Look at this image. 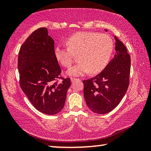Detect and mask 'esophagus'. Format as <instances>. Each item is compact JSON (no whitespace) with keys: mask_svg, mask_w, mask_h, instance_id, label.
<instances>
[{"mask_svg":"<svg viewBox=\"0 0 151 151\" xmlns=\"http://www.w3.org/2000/svg\"><path fill=\"white\" fill-rule=\"evenodd\" d=\"M76 80H79V79L78 78H70L71 82H75Z\"/></svg>","mask_w":151,"mask_h":151,"instance_id":"obj_1","label":"esophagus"}]
</instances>
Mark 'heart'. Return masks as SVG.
Instances as JSON below:
<instances>
[{
  "label": "heart",
  "instance_id": "obj_1",
  "mask_svg": "<svg viewBox=\"0 0 151 151\" xmlns=\"http://www.w3.org/2000/svg\"><path fill=\"white\" fill-rule=\"evenodd\" d=\"M67 47L60 46L54 49L58 63L68 68L73 62V55H77L78 63L67 70L70 76H80L89 72L96 74L108 64L113 50V42L106 34L95 32H78L66 40Z\"/></svg>",
  "mask_w": 151,
  "mask_h": 151
}]
</instances>
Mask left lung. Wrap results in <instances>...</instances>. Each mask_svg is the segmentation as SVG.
<instances>
[{
	"label": "left lung",
	"mask_w": 151,
	"mask_h": 151,
	"mask_svg": "<svg viewBox=\"0 0 151 151\" xmlns=\"http://www.w3.org/2000/svg\"><path fill=\"white\" fill-rule=\"evenodd\" d=\"M114 39L116 53L114 58L101 73L83 81L86 104L97 114L112 111L121 101L129 85L131 57L123 43L116 37Z\"/></svg>",
	"instance_id": "1"
}]
</instances>
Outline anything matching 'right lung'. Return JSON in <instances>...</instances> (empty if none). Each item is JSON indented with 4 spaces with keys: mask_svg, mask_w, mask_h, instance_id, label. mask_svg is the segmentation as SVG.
Returning <instances> with one entry per match:
<instances>
[{
    "mask_svg": "<svg viewBox=\"0 0 151 151\" xmlns=\"http://www.w3.org/2000/svg\"><path fill=\"white\" fill-rule=\"evenodd\" d=\"M54 49V40L42 27L29 35L18 57L20 88L36 109L49 115L63 109L71 85L70 78L60 76Z\"/></svg>",
    "mask_w": 151,
    "mask_h": 151,
    "instance_id": "right-lung-1",
    "label": "right lung"
}]
</instances>
